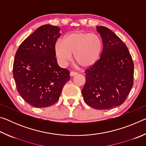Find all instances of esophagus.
<instances>
[{
  "instance_id": "34e87169",
  "label": "esophagus",
  "mask_w": 146,
  "mask_h": 146,
  "mask_svg": "<svg viewBox=\"0 0 146 146\" xmlns=\"http://www.w3.org/2000/svg\"><path fill=\"white\" fill-rule=\"evenodd\" d=\"M76 75H77V73L75 72V71H71V72H70V76H75Z\"/></svg>"
}]
</instances>
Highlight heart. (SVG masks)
Masks as SVG:
<instances>
[{
	"label": "heart",
	"mask_w": 146,
	"mask_h": 146,
	"mask_svg": "<svg viewBox=\"0 0 146 146\" xmlns=\"http://www.w3.org/2000/svg\"><path fill=\"white\" fill-rule=\"evenodd\" d=\"M102 41L97 35L77 31L69 33L55 44V53L58 64L66 66L73 54L75 60L84 68L97 62L102 50Z\"/></svg>",
	"instance_id": "heart-1"
}]
</instances>
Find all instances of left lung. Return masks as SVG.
Masks as SVG:
<instances>
[{"label": "left lung", "instance_id": "obj_1", "mask_svg": "<svg viewBox=\"0 0 146 146\" xmlns=\"http://www.w3.org/2000/svg\"><path fill=\"white\" fill-rule=\"evenodd\" d=\"M103 49L97 62L85 71L84 100L94 109L106 110L124 102L133 86L134 64L127 47L110 29L97 27Z\"/></svg>", "mask_w": 146, "mask_h": 146}]
</instances>
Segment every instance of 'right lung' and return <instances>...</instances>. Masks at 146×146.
Here are the masks:
<instances>
[{"instance_id":"right-lung-1","label":"right lung","mask_w":146,"mask_h":146,"mask_svg":"<svg viewBox=\"0 0 146 146\" xmlns=\"http://www.w3.org/2000/svg\"><path fill=\"white\" fill-rule=\"evenodd\" d=\"M60 28L46 24L27 37L17 49L13 74L17 91L35 108H47L59 99L70 79V71L56 62L55 44Z\"/></svg>"}]
</instances>
